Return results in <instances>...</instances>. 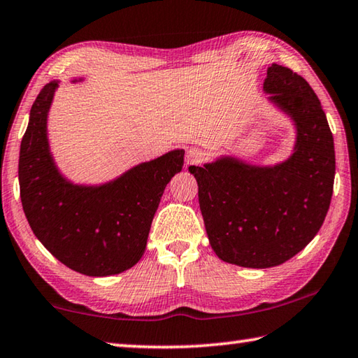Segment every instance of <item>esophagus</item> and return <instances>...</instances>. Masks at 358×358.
<instances>
[{
    "instance_id": "34e87169",
    "label": "esophagus",
    "mask_w": 358,
    "mask_h": 358,
    "mask_svg": "<svg viewBox=\"0 0 358 358\" xmlns=\"http://www.w3.org/2000/svg\"><path fill=\"white\" fill-rule=\"evenodd\" d=\"M203 161V150L202 148H191L186 153V164L196 166Z\"/></svg>"
}]
</instances>
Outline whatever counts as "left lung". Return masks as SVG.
<instances>
[{"instance_id":"8db88e82","label":"left lung","mask_w":358,"mask_h":358,"mask_svg":"<svg viewBox=\"0 0 358 358\" xmlns=\"http://www.w3.org/2000/svg\"><path fill=\"white\" fill-rule=\"evenodd\" d=\"M264 90L295 121L294 155L275 167L232 157L189 167L211 248L224 262L248 268L281 265L316 237L335 180L333 136L310 83L271 64Z\"/></svg>"}]
</instances>
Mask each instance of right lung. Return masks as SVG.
Returning a JSON list of instances; mask_svg holds the SVG:
<instances>
[{
  "label": "right lung",
  "mask_w": 358,
  "mask_h": 358,
  "mask_svg": "<svg viewBox=\"0 0 358 358\" xmlns=\"http://www.w3.org/2000/svg\"><path fill=\"white\" fill-rule=\"evenodd\" d=\"M58 82L33 102L19 159L20 199L33 232L59 262L88 276L117 275L143 256L166 185L183 167V150L143 162L112 183L66 181L47 142V112Z\"/></svg>",
  "instance_id": "right-lung-1"
}]
</instances>
